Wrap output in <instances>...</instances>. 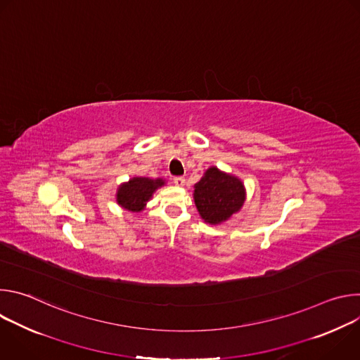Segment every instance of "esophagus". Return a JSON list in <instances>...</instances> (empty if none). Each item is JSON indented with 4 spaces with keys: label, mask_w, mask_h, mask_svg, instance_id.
<instances>
[{
    "label": "esophagus",
    "mask_w": 360,
    "mask_h": 360,
    "mask_svg": "<svg viewBox=\"0 0 360 360\" xmlns=\"http://www.w3.org/2000/svg\"><path fill=\"white\" fill-rule=\"evenodd\" d=\"M174 184L176 186H184L185 185V178L184 176H174Z\"/></svg>",
    "instance_id": "34e87169"
}]
</instances>
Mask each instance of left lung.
Here are the masks:
<instances>
[{
	"label": "left lung",
	"instance_id": "left-lung-1",
	"mask_svg": "<svg viewBox=\"0 0 360 360\" xmlns=\"http://www.w3.org/2000/svg\"><path fill=\"white\" fill-rule=\"evenodd\" d=\"M195 205L205 222L217 225L238 212L245 200L242 182L218 168H210L195 185Z\"/></svg>",
	"mask_w": 360,
	"mask_h": 360
}]
</instances>
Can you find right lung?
Instances as JSON below:
<instances>
[{
  "label": "right lung",
  "mask_w": 360,
  "mask_h": 360,
  "mask_svg": "<svg viewBox=\"0 0 360 360\" xmlns=\"http://www.w3.org/2000/svg\"><path fill=\"white\" fill-rule=\"evenodd\" d=\"M164 184V179L132 178L129 182L120 186L117 193V202L128 211L139 212L143 210L145 203L149 200L155 189H158Z\"/></svg>",
  "instance_id": "add662e5"
}]
</instances>
